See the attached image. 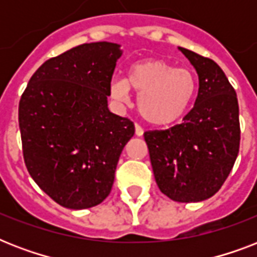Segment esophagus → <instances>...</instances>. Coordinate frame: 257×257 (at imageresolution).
Instances as JSON below:
<instances>
[{"mask_svg": "<svg viewBox=\"0 0 257 257\" xmlns=\"http://www.w3.org/2000/svg\"><path fill=\"white\" fill-rule=\"evenodd\" d=\"M135 133H136V136H143L144 135V129L141 128L139 124H136L135 125Z\"/></svg>", "mask_w": 257, "mask_h": 257, "instance_id": "1", "label": "esophagus"}]
</instances>
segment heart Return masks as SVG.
Segmentation results:
<instances>
[{"mask_svg": "<svg viewBox=\"0 0 257 257\" xmlns=\"http://www.w3.org/2000/svg\"><path fill=\"white\" fill-rule=\"evenodd\" d=\"M129 89L137 94L136 108L148 124L171 125L179 121L193 104L199 81L189 68H177L164 60H143L131 65L125 80L110 85L116 100H128Z\"/></svg>", "mask_w": 257, "mask_h": 257, "instance_id": "b5f03b06", "label": "heart"}]
</instances>
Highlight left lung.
Here are the masks:
<instances>
[{
  "label": "left lung",
  "mask_w": 257,
  "mask_h": 257,
  "mask_svg": "<svg viewBox=\"0 0 257 257\" xmlns=\"http://www.w3.org/2000/svg\"><path fill=\"white\" fill-rule=\"evenodd\" d=\"M199 74L193 108L181 124L144 133L160 191L179 203L209 199L233 168L240 148L239 104L213 60L180 48Z\"/></svg>",
  "instance_id": "1"
}]
</instances>
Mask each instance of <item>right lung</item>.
Returning a JSON list of instances; mask_svg holds the SVG:
<instances>
[{"label": "right lung", "instance_id": "1", "mask_svg": "<svg viewBox=\"0 0 257 257\" xmlns=\"http://www.w3.org/2000/svg\"><path fill=\"white\" fill-rule=\"evenodd\" d=\"M120 56L113 42L78 45L44 62L22 93L18 122L26 168L62 207L102 203L135 135L132 121L108 109Z\"/></svg>", "mask_w": 257, "mask_h": 257}]
</instances>
